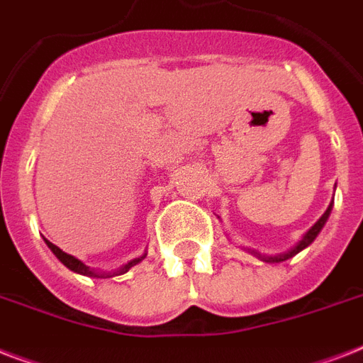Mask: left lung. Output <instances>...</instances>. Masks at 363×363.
Masks as SVG:
<instances>
[{
    "mask_svg": "<svg viewBox=\"0 0 363 363\" xmlns=\"http://www.w3.org/2000/svg\"><path fill=\"white\" fill-rule=\"evenodd\" d=\"M330 213H332V203H330V207H328V209H326V213H324V215H322L320 218H318V222H316L315 226L311 228L309 232L305 233L303 238H301V241H299L298 245H296V247L292 248V250H288V252H284V254H279V256H262V254H258V252H254V254H256V256H259V258L264 259V262H284V259L292 258V256H296V254H298V252H301L303 248H307L311 245V242L315 241L316 235L320 233V230H322V228H324V224H326Z\"/></svg>",
    "mask_w": 363,
    "mask_h": 363,
    "instance_id": "obj_1",
    "label": "left lung"
}]
</instances>
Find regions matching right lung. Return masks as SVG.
Here are the masks:
<instances>
[{"instance_id": "obj_1", "label": "right lung", "mask_w": 363, "mask_h": 363, "mask_svg": "<svg viewBox=\"0 0 363 363\" xmlns=\"http://www.w3.org/2000/svg\"><path fill=\"white\" fill-rule=\"evenodd\" d=\"M45 241H47V239H45ZM47 245H48V248H50V250L54 252V256H56V258H58L60 262H62V264L67 267V269L75 271V273H81V275H86V277H98V279H109V277L122 275V273H125V271L130 269V267H133V265L139 264V262H141V259H145V256H147V254H143V256H139V258H135V259H131V262H128L124 267H121L118 271H113V273H98V271L90 269L88 265L82 264L81 259H77L75 256H71V254L64 252V250L56 247L54 242L47 241Z\"/></svg>"}]
</instances>
